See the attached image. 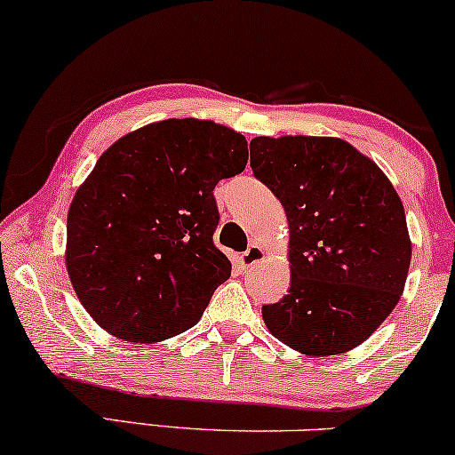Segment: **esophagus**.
Here are the masks:
<instances>
[{
	"label": "esophagus",
	"mask_w": 455,
	"mask_h": 455,
	"mask_svg": "<svg viewBox=\"0 0 455 455\" xmlns=\"http://www.w3.org/2000/svg\"><path fill=\"white\" fill-rule=\"evenodd\" d=\"M263 257H266V251H263V246H259L257 243H253L249 246V249L244 251L243 255H240V266L243 267H251V266H255V263H259Z\"/></svg>",
	"instance_id": "1"
}]
</instances>
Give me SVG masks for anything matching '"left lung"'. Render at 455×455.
I'll return each mask as SVG.
<instances>
[{
    "instance_id": "obj_1",
    "label": "left lung",
    "mask_w": 455,
    "mask_h": 455,
    "mask_svg": "<svg viewBox=\"0 0 455 455\" xmlns=\"http://www.w3.org/2000/svg\"><path fill=\"white\" fill-rule=\"evenodd\" d=\"M251 168L287 212L291 289L261 307L306 356L361 346L399 304L411 263L403 202L371 158L338 137H255Z\"/></svg>"
}]
</instances>
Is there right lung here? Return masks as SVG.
<instances>
[{
	"instance_id": "right-lung-1",
	"label": "right lung",
	"mask_w": 455,
	"mask_h": 455,
	"mask_svg": "<svg viewBox=\"0 0 455 455\" xmlns=\"http://www.w3.org/2000/svg\"><path fill=\"white\" fill-rule=\"evenodd\" d=\"M232 128L171 117L103 151L73 196L65 263L92 321L124 341L156 344L200 321L232 263L212 244V189L244 171Z\"/></svg>"
}]
</instances>
